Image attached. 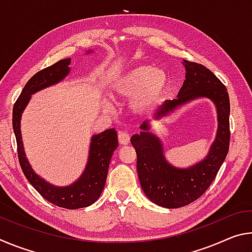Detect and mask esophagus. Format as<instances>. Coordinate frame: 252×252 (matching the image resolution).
<instances>
[{
    "instance_id": "34e87169",
    "label": "esophagus",
    "mask_w": 252,
    "mask_h": 252,
    "mask_svg": "<svg viewBox=\"0 0 252 252\" xmlns=\"http://www.w3.org/2000/svg\"><path fill=\"white\" fill-rule=\"evenodd\" d=\"M118 140H119V143H120V144H129L130 135L127 134L126 132L121 131V132H119V134H118Z\"/></svg>"
}]
</instances>
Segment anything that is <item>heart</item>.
<instances>
[{"mask_svg": "<svg viewBox=\"0 0 252 252\" xmlns=\"http://www.w3.org/2000/svg\"><path fill=\"white\" fill-rule=\"evenodd\" d=\"M168 84L169 79L164 71L151 65H140L117 80L112 93L122 99L134 95L131 102L132 108L136 112H144L160 103L167 92Z\"/></svg>", "mask_w": 252, "mask_h": 252, "instance_id": "heart-1", "label": "heart"}]
</instances>
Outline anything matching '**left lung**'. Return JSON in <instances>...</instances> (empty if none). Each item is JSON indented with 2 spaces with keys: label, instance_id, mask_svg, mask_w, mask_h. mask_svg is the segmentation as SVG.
Returning a JSON list of instances; mask_svg holds the SVG:
<instances>
[{
  "label": "left lung",
  "instance_id": "obj_1",
  "mask_svg": "<svg viewBox=\"0 0 252 252\" xmlns=\"http://www.w3.org/2000/svg\"><path fill=\"white\" fill-rule=\"evenodd\" d=\"M186 81L177 99L167 100L158 108L153 118L158 120L177 106L197 97H209L218 111V132L208 157L189 169H177L163 157L160 140L149 132L146 121L142 132L131 138L136 152V170L142 190L152 202L173 209L195 201L215 180L227 157L230 143V101L224 84L202 64L185 60Z\"/></svg>",
  "mask_w": 252,
  "mask_h": 252
}]
</instances>
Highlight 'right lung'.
I'll return each instance as SVG.
<instances>
[{
	"mask_svg": "<svg viewBox=\"0 0 252 252\" xmlns=\"http://www.w3.org/2000/svg\"><path fill=\"white\" fill-rule=\"evenodd\" d=\"M69 64L70 59L60 60L53 65L39 71L28 81L13 106V130L18 146L19 162L28 181L49 202L58 207L74 210L91 206L100 198L108 176L111 157L118 148L116 129L105 130L100 134L92 136L90 156L85 171L78 181L65 188L51 186L34 173L25 157L20 130L21 116L31 94L61 81L69 73Z\"/></svg>",
	"mask_w": 252,
	"mask_h": 252,
	"instance_id": "add662e5",
	"label": "right lung"
}]
</instances>
